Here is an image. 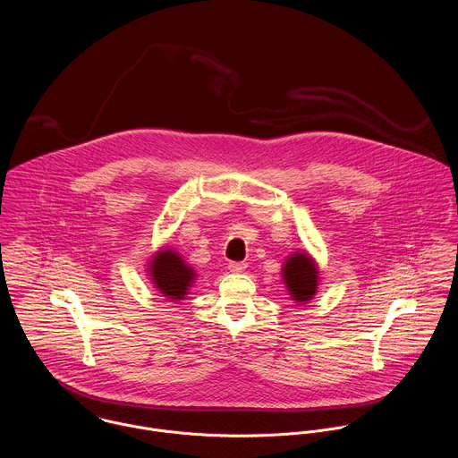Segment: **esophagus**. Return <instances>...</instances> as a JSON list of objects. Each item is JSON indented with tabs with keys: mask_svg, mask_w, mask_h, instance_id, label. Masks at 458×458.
Listing matches in <instances>:
<instances>
[{
	"mask_svg": "<svg viewBox=\"0 0 458 458\" xmlns=\"http://www.w3.org/2000/svg\"><path fill=\"white\" fill-rule=\"evenodd\" d=\"M228 270L233 272V274H241V272L246 270V263H244V261H232V263L228 265Z\"/></svg>",
	"mask_w": 458,
	"mask_h": 458,
	"instance_id": "34e87169",
	"label": "esophagus"
}]
</instances>
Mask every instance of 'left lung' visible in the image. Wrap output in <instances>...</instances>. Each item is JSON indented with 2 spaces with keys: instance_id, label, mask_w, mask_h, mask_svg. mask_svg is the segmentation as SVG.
Here are the masks:
<instances>
[{
  "instance_id": "obj_1",
  "label": "left lung",
  "mask_w": 458,
  "mask_h": 458,
  "mask_svg": "<svg viewBox=\"0 0 458 458\" xmlns=\"http://www.w3.org/2000/svg\"><path fill=\"white\" fill-rule=\"evenodd\" d=\"M283 279L292 299L299 304H307L316 295L319 270L309 254L293 253L284 261Z\"/></svg>"
}]
</instances>
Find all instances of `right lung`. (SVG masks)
<instances>
[{
  "mask_svg": "<svg viewBox=\"0 0 458 458\" xmlns=\"http://www.w3.org/2000/svg\"><path fill=\"white\" fill-rule=\"evenodd\" d=\"M149 274L156 288L172 301H182L195 283V270L174 250H161L154 254Z\"/></svg>",
  "mask_w": 458,
  "mask_h": 458,
  "instance_id": "right-lung-1",
  "label": "right lung"
}]
</instances>
